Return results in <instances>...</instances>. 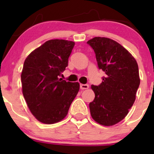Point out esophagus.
Instances as JSON below:
<instances>
[{"mask_svg":"<svg viewBox=\"0 0 154 154\" xmlns=\"http://www.w3.org/2000/svg\"><path fill=\"white\" fill-rule=\"evenodd\" d=\"M88 88H89V85L88 84H80V89L85 90L88 89Z\"/></svg>","mask_w":154,"mask_h":154,"instance_id":"1","label":"esophagus"}]
</instances>
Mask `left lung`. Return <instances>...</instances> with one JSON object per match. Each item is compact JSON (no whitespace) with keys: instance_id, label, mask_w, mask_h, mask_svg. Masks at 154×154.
<instances>
[{"instance_id":"obj_1","label":"left lung","mask_w":154,"mask_h":154,"mask_svg":"<svg viewBox=\"0 0 154 154\" xmlns=\"http://www.w3.org/2000/svg\"><path fill=\"white\" fill-rule=\"evenodd\" d=\"M94 51L99 69L105 72L99 85H92L95 98L89 104L96 122L111 126L122 121L133 105L140 85L136 60L119 43L106 38L88 40Z\"/></svg>"}]
</instances>
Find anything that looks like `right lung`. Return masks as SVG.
Here are the masks:
<instances>
[{"mask_svg": "<svg viewBox=\"0 0 154 154\" xmlns=\"http://www.w3.org/2000/svg\"><path fill=\"white\" fill-rule=\"evenodd\" d=\"M75 43L48 40L26 57L21 80L22 93L32 114L44 124L62 120L79 90L78 82L59 78L68 66Z\"/></svg>", "mask_w": 154, "mask_h": 154, "instance_id": "add662e5", "label": "right lung"}]
</instances>
